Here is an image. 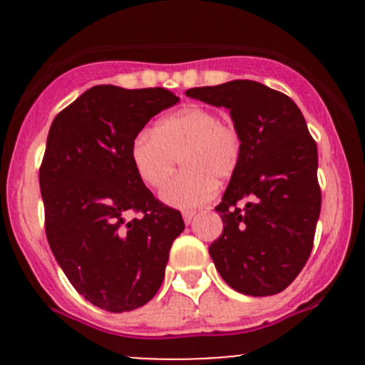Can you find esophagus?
<instances>
[{"instance_id":"esophagus-1","label":"esophagus","mask_w":365,"mask_h":365,"mask_svg":"<svg viewBox=\"0 0 365 365\" xmlns=\"http://www.w3.org/2000/svg\"><path fill=\"white\" fill-rule=\"evenodd\" d=\"M194 217H195V211H183V221H185V225H190Z\"/></svg>"}]
</instances>
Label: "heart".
<instances>
[{
    "label": "heart",
    "mask_w": 365,
    "mask_h": 365,
    "mask_svg": "<svg viewBox=\"0 0 365 365\" xmlns=\"http://www.w3.org/2000/svg\"><path fill=\"white\" fill-rule=\"evenodd\" d=\"M178 157L186 171L165 184L159 197L173 207H197L216 194V178H230L237 170L240 139L217 113L188 104L158 121L153 132L139 133L130 148L137 177L153 188L163 185Z\"/></svg>",
    "instance_id": "obj_1"
}]
</instances>
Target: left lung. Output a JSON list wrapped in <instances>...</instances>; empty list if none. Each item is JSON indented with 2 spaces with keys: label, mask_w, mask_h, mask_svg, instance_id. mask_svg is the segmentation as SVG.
I'll list each match as a JSON object with an SVG mask.
<instances>
[{
  "label": "left lung",
  "mask_w": 365,
  "mask_h": 365,
  "mask_svg": "<svg viewBox=\"0 0 365 365\" xmlns=\"http://www.w3.org/2000/svg\"><path fill=\"white\" fill-rule=\"evenodd\" d=\"M192 99L226 108L240 158L215 207L223 233L209 247L217 273L252 297L283 292L311 255L321 212L317 148L288 96L254 81L194 87ZM247 200L244 210L236 206Z\"/></svg>",
  "instance_id": "8db88e82"
}]
</instances>
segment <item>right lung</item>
<instances>
[{"mask_svg": "<svg viewBox=\"0 0 365 365\" xmlns=\"http://www.w3.org/2000/svg\"><path fill=\"white\" fill-rule=\"evenodd\" d=\"M180 101L173 92L94 86L58 113L39 170L46 237L86 300L110 312L156 295L182 215L154 199L130 148L145 123ZM130 212L139 218L126 221Z\"/></svg>", "mask_w": 365, "mask_h": 365, "instance_id": "add662e5", "label": "right lung"}]
</instances>
